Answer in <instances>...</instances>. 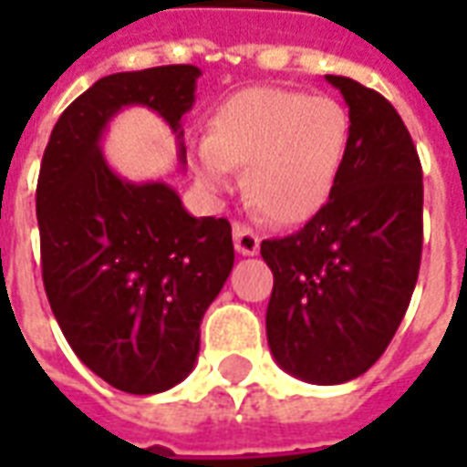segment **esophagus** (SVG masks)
Listing matches in <instances>:
<instances>
[{"instance_id":"obj_1","label":"esophagus","mask_w":467,"mask_h":467,"mask_svg":"<svg viewBox=\"0 0 467 467\" xmlns=\"http://www.w3.org/2000/svg\"><path fill=\"white\" fill-rule=\"evenodd\" d=\"M233 237H234V250L240 254H257L260 250V237L243 223L233 224Z\"/></svg>"}]
</instances>
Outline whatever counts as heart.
I'll use <instances>...</instances> for the list:
<instances>
[{"mask_svg": "<svg viewBox=\"0 0 467 467\" xmlns=\"http://www.w3.org/2000/svg\"><path fill=\"white\" fill-rule=\"evenodd\" d=\"M350 134V115L333 97L250 87L214 109L194 170L210 190H224L233 167H244L250 202L273 223L300 224L333 194Z\"/></svg>", "mask_w": 467, "mask_h": 467, "instance_id": "1", "label": "heart"}]
</instances>
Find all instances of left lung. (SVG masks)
<instances>
[{
    "label": "left lung",
    "instance_id": "obj_1",
    "mask_svg": "<svg viewBox=\"0 0 467 467\" xmlns=\"http://www.w3.org/2000/svg\"><path fill=\"white\" fill-rule=\"evenodd\" d=\"M350 107V150L330 200L303 230L263 240L273 270L267 343L315 385L370 370L400 327L422 254V167L395 107L350 77H325Z\"/></svg>",
    "mask_w": 467,
    "mask_h": 467
}]
</instances>
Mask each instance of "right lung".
<instances>
[{"mask_svg": "<svg viewBox=\"0 0 467 467\" xmlns=\"http://www.w3.org/2000/svg\"><path fill=\"white\" fill-rule=\"evenodd\" d=\"M197 77L192 65H167L97 79L57 119L39 167L47 300L77 358L132 395L170 390L192 372L204 310L234 265L233 227L192 217L170 184L117 177L99 137L130 105L180 132Z\"/></svg>", "mask_w": 467, "mask_h": 467, "instance_id": "1", "label": "right lung"}]
</instances>
